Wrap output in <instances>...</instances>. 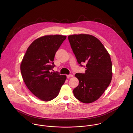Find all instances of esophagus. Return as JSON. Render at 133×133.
<instances>
[{
	"instance_id": "1",
	"label": "esophagus",
	"mask_w": 133,
	"mask_h": 133,
	"mask_svg": "<svg viewBox=\"0 0 133 133\" xmlns=\"http://www.w3.org/2000/svg\"><path fill=\"white\" fill-rule=\"evenodd\" d=\"M73 76V75H72V74H70V75H68L66 77H67V78H71V77H72Z\"/></svg>"
}]
</instances>
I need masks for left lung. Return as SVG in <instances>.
Instances as JSON below:
<instances>
[{"mask_svg": "<svg viewBox=\"0 0 133 133\" xmlns=\"http://www.w3.org/2000/svg\"><path fill=\"white\" fill-rule=\"evenodd\" d=\"M68 39L80 66L83 62L86 64L84 73L75 74L79 85L74 89V95L83 103H92L100 97L111 82L110 54L100 41L92 35H72Z\"/></svg>", "mask_w": 133, "mask_h": 133, "instance_id": "obj_1", "label": "left lung"}]
</instances>
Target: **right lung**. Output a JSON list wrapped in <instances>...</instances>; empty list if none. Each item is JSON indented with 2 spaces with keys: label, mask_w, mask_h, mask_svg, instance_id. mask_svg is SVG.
I'll list each match as a JSON object with an SVG mask.
<instances>
[{
  "label": "right lung",
  "mask_w": 133,
  "mask_h": 133,
  "mask_svg": "<svg viewBox=\"0 0 133 133\" xmlns=\"http://www.w3.org/2000/svg\"><path fill=\"white\" fill-rule=\"evenodd\" d=\"M66 37L55 35L37 38L29 46L21 63V73L25 85L42 101L56 98L66 80L65 75L50 72L55 66V55Z\"/></svg>",
  "instance_id": "right-lung-1"
}]
</instances>
